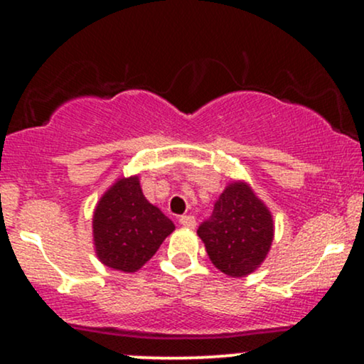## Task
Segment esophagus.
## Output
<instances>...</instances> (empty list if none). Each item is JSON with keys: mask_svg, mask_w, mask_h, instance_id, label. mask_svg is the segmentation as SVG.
Returning <instances> with one entry per match:
<instances>
[{"mask_svg": "<svg viewBox=\"0 0 364 364\" xmlns=\"http://www.w3.org/2000/svg\"><path fill=\"white\" fill-rule=\"evenodd\" d=\"M179 224H181L183 228L193 229L196 225V220H195L193 215H181V217H179Z\"/></svg>", "mask_w": 364, "mask_h": 364, "instance_id": "esophagus-1", "label": "esophagus"}]
</instances>
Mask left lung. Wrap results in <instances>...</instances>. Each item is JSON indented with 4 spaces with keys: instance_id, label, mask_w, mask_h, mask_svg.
I'll use <instances>...</instances> for the list:
<instances>
[{
    "instance_id": "1",
    "label": "left lung",
    "mask_w": 364,
    "mask_h": 364,
    "mask_svg": "<svg viewBox=\"0 0 364 364\" xmlns=\"http://www.w3.org/2000/svg\"><path fill=\"white\" fill-rule=\"evenodd\" d=\"M196 235L220 272L243 277L262 265L274 240L272 214L252 186L232 181L215 202L214 212Z\"/></svg>"
}]
</instances>
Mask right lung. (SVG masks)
<instances>
[{"mask_svg":"<svg viewBox=\"0 0 364 364\" xmlns=\"http://www.w3.org/2000/svg\"><path fill=\"white\" fill-rule=\"evenodd\" d=\"M92 231L95 253L104 265L136 272L174 231V224L145 198L139 176H129L118 179L101 196Z\"/></svg>","mask_w":364,"mask_h":364,"instance_id":"obj_1","label":"right lung"}]
</instances>
